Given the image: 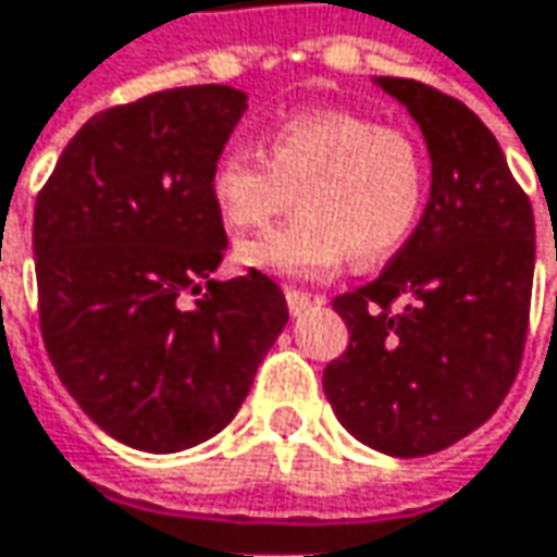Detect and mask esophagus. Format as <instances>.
Instances as JSON below:
<instances>
[{"label": "esophagus", "instance_id": "esophagus-1", "mask_svg": "<svg viewBox=\"0 0 557 557\" xmlns=\"http://www.w3.org/2000/svg\"><path fill=\"white\" fill-rule=\"evenodd\" d=\"M312 302H319V296H312V293H302V289H286V306H289V312H293V315L306 312Z\"/></svg>", "mask_w": 557, "mask_h": 557}]
</instances>
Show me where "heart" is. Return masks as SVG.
I'll return each mask as SVG.
<instances>
[{
    "mask_svg": "<svg viewBox=\"0 0 557 557\" xmlns=\"http://www.w3.org/2000/svg\"><path fill=\"white\" fill-rule=\"evenodd\" d=\"M430 190L424 146L357 111H309L268 133L264 156L226 149L210 169V200L235 232L299 216L238 245V261L283 277H329L350 255L373 264L414 232Z\"/></svg>",
    "mask_w": 557,
    "mask_h": 557,
    "instance_id": "1",
    "label": "heart"
}]
</instances>
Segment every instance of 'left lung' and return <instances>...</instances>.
I'll list each match as a JSON object with an SVG mask.
<instances>
[{
	"label": "left lung",
	"instance_id": "8db88e82",
	"mask_svg": "<svg viewBox=\"0 0 557 557\" xmlns=\"http://www.w3.org/2000/svg\"><path fill=\"white\" fill-rule=\"evenodd\" d=\"M428 139L424 216L380 277L334 299L350 344L325 395L350 436L430 456L481 428L517 380L530 325L535 223L494 133L414 78H376Z\"/></svg>",
	"mask_w": 557,
	"mask_h": 557
}]
</instances>
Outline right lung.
I'll use <instances>...</instances> for the list:
<instances>
[{
	"label": "right lung",
	"mask_w": 557,
	"mask_h": 557,
	"mask_svg": "<svg viewBox=\"0 0 557 557\" xmlns=\"http://www.w3.org/2000/svg\"><path fill=\"white\" fill-rule=\"evenodd\" d=\"M248 95L187 85L95 114L34 207L40 334L78 408L143 453H181L242 408L286 325L261 271L226 255L210 169Z\"/></svg>",
	"instance_id": "add662e5"
}]
</instances>
